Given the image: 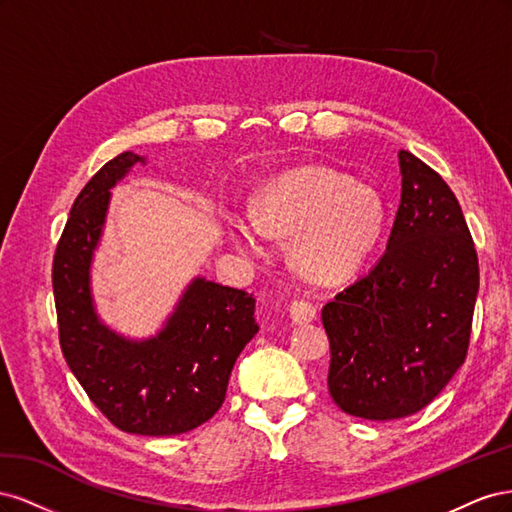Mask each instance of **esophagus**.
Here are the masks:
<instances>
[{
    "label": "esophagus",
    "instance_id": "34e87169",
    "mask_svg": "<svg viewBox=\"0 0 512 512\" xmlns=\"http://www.w3.org/2000/svg\"><path fill=\"white\" fill-rule=\"evenodd\" d=\"M318 314V307L312 301H305V299H294L290 303V318L292 322L297 324H305V322H312Z\"/></svg>",
    "mask_w": 512,
    "mask_h": 512
}]
</instances>
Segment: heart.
Here are the masks:
<instances>
[{"instance_id": "b5f03b06", "label": "heart", "mask_w": 512, "mask_h": 512, "mask_svg": "<svg viewBox=\"0 0 512 512\" xmlns=\"http://www.w3.org/2000/svg\"><path fill=\"white\" fill-rule=\"evenodd\" d=\"M389 209L371 185L324 166H301L271 179L256 198V215L230 220V237L245 252H262L267 235L294 237L292 258L314 282H342L380 243Z\"/></svg>"}]
</instances>
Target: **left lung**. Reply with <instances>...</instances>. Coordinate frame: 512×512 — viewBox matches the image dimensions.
<instances>
[{
    "mask_svg": "<svg viewBox=\"0 0 512 512\" xmlns=\"http://www.w3.org/2000/svg\"><path fill=\"white\" fill-rule=\"evenodd\" d=\"M401 203L374 269L322 307L329 393L346 414L395 421L423 410L466 361L478 256L459 200L399 151Z\"/></svg>",
    "mask_w": 512,
    "mask_h": 512,
    "instance_id": "left-lung-1",
    "label": "left lung"
}]
</instances>
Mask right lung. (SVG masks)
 Returning <instances> with one entry per match:
<instances>
[{
  "mask_svg": "<svg viewBox=\"0 0 512 512\" xmlns=\"http://www.w3.org/2000/svg\"><path fill=\"white\" fill-rule=\"evenodd\" d=\"M138 158L123 151L76 196L53 256L59 346L89 399L117 429L177 436L207 423L224 404L228 378L258 333L250 292L194 280L166 329L149 342H126L102 327L89 292L108 190Z\"/></svg>",
  "mask_w": 512,
  "mask_h": 512,
  "instance_id": "add662e5",
  "label": "right lung"
}]
</instances>
